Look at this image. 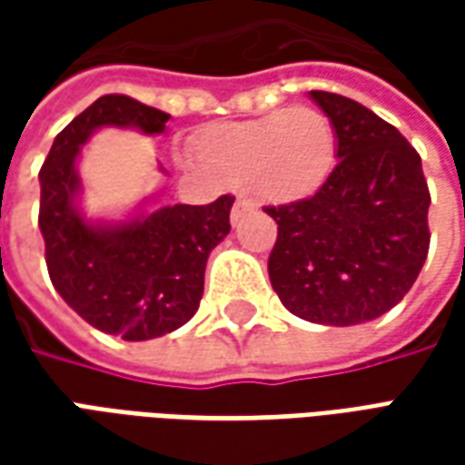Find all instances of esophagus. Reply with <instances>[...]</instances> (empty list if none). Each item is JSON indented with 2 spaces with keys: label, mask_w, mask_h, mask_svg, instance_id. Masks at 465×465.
Returning <instances> with one entry per match:
<instances>
[{
  "label": "esophagus",
  "mask_w": 465,
  "mask_h": 465,
  "mask_svg": "<svg viewBox=\"0 0 465 465\" xmlns=\"http://www.w3.org/2000/svg\"><path fill=\"white\" fill-rule=\"evenodd\" d=\"M253 209H256V203H253L252 199H246V196H239V199H236V203H233V212H232V223H233V226L242 222L246 213L253 212Z\"/></svg>",
  "instance_id": "34e87169"
}]
</instances>
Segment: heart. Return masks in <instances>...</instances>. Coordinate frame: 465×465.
Returning <instances> with one entry per match:
<instances>
[{
  "instance_id": "heart-1",
  "label": "heart",
  "mask_w": 465,
  "mask_h": 465,
  "mask_svg": "<svg viewBox=\"0 0 465 465\" xmlns=\"http://www.w3.org/2000/svg\"><path fill=\"white\" fill-rule=\"evenodd\" d=\"M336 134L309 106L276 109L252 122L222 124L199 143L203 169L229 186H252L269 202L316 192L331 172Z\"/></svg>"
}]
</instances>
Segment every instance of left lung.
Segmentation results:
<instances>
[{"label": "left lung", "mask_w": 465, "mask_h": 465, "mask_svg": "<svg viewBox=\"0 0 465 465\" xmlns=\"http://www.w3.org/2000/svg\"><path fill=\"white\" fill-rule=\"evenodd\" d=\"M339 139L329 179L302 202L266 206L279 223L269 279L303 322H373L409 293L429 253V183L396 126L349 96L309 94Z\"/></svg>", "instance_id": "1"}]
</instances>
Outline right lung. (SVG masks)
I'll return each mask as SVG.
<instances>
[{"label": "right lung", "mask_w": 465, "mask_h": 465, "mask_svg": "<svg viewBox=\"0 0 465 465\" xmlns=\"http://www.w3.org/2000/svg\"><path fill=\"white\" fill-rule=\"evenodd\" d=\"M166 122V112L132 96H99L56 134L39 172L49 279L86 323L124 341L156 339L192 319L202 302L206 259L232 232L229 193L203 206H159L119 223H92L79 212L76 159L89 136L102 126L152 136Z\"/></svg>", "instance_id": "obj_1"}]
</instances>
